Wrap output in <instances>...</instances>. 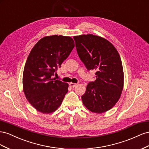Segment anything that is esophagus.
<instances>
[{
  "label": "esophagus",
  "instance_id": "esophagus-1",
  "mask_svg": "<svg viewBox=\"0 0 149 149\" xmlns=\"http://www.w3.org/2000/svg\"><path fill=\"white\" fill-rule=\"evenodd\" d=\"M69 85H70V86L71 87H75L76 86H77V84H75V83H72V82H71V83H70V84H69Z\"/></svg>",
  "mask_w": 149,
  "mask_h": 149
}]
</instances>
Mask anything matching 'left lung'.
Segmentation results:
<instances>
[{
  "mask_svg": "<svg viewBox=\"0 0 149 149\" xmlns=\"http://www.w3.org/2000/svg\"><path fill=\"white\" fill-rule=\"evenodd\" d=\"M74 39L79 57L87 69L96 70V80L88 84L82 102L92 112H105L119 100L124 87L120 57L104 38L87 34L74 36Z\"/></svg>",
  "mask_w": 149,
  "mask_h": 149,
  "instance_id": "8db88e82",
  "label": "left lung"
}]
</instances>
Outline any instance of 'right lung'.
Wrapping results in <instances>:
<instances>
[{
	"mask_svg": "<svg viewBox=\"0 0 149 149\" xmlns=\"http://www.w3.org/2000/svg\"><path fill=\"white\" fill-rule=\"evenodd\" d=\"M75 46L70 37L42 38L31 50L23 72V90L37 111L52 113L58 109L68 92L69 84L53 79Z\"/></svg>",
	"mask_w": 149,
	"mask_h": 149,
	"instance_id": "right-lung-1",
	"label": "right lung"
}]
</instances>
